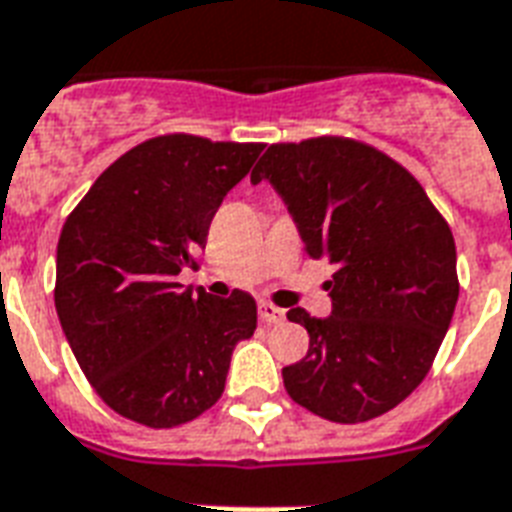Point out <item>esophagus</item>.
I'll use <instances>...</instances> for the list:
<instances>
[{"label":"esophagus","mask_w":512,"mask_h":512,"mask_svg":"<svg viewBox=\"0 0 512 512\" xmlns=\"http://www.w3.org/2000/svg\"><path fill=\"white\" fill-rule=\"evenodd\" d=\"M259 318H261V324H283L286 321V313L280 310V307L270 305V302H261L259 305Z\"/></svg>","instance_id":"1"}]
</instances>
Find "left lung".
<instances>
[{"label":"left lung","mask_w":512,"mask_h":512,"mask_svg":"<svg viewBox=\"0 0 512 512\" xmlns=\"http://www.w3.org/2000/svg\"><path fill=\"white\" fill-rule=\"evenodd\" d=\"M251 180L275 186L307 256L337 267L329 318L288 310L310 334L305 359L283 367L288 397L337 424L383 416L426 378L451 326V226L402 164L351 137L275 142Z\"/></svg>","instance_id":"1"}]
</instances>
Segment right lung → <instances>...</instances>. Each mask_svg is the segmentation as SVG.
Listing matches in <instances>:
<instances>
[{
  "instance_id": "right-lung-1",
  "label": "right lung",
  "mask_w": 512,
  "mask_h": 512,
  "mask_svg": "<svg viewBox=\"0 0 512 512\" xmlns=\"http://www.w3.org/2000/svg\"><path fill=\"white\" fill-rule=\"evenodd\" d=\"M261 142L161 134L115 159L69 213L56 248V313L107 407L151 429L221 399L234 345L256 329L245 291L213 299L178 283Z\"/></svg>"
}]
</instances>
